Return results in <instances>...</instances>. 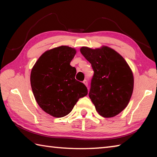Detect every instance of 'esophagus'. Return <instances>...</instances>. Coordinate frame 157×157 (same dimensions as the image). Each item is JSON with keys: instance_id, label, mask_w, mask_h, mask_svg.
<instances>
[{"instance_id": "1", "label": "esophagus", "mask_w": 157, "mask_h": 157, "mask_svg": "<svg viewBox=\"0 0 157 157\" xmlns=\"http://www.w3.org/2000/svg\"><path fill=\"white\" fill-rule=\"evenodd\" d=\"M83 83L85 84V85H86V86H88V82H87V80H86V79H84V80L83 81Z\"/></svg>"}]
</instances>
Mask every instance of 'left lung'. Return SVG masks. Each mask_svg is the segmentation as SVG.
I'll return each mask as SVG.
<instances>
[{
	"label": "left lung",
	"instance_id": "left-lung-1",
	"mask_svg": "<svg viewBox=\"0 0 157 157\" xmlns=\"http://www.w3.org/2000/svg\"><path fill=\"white\" fill-rule=\"evenodd\" d=\"M80 52L94 71L89 95L95 109L105 118L116 116L128 105L134 89L129 65L120 54L107 46L94 50L82 47Z\"/></svg>",
	"mask_w": 157,
	"mask_h": 157
}]
</instances>
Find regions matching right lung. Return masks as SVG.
<instances>
[{"instance_id":"add662e5","label":"right lung","mask_w":157,"mask_h":157,"mask_svg":"<svg viewBox=\"0 0 157 157\" xmlns=\"http://www.w3.org/2000/svg\"><path fill=\"white\" fill-rule=\"evenodd\" d=\"M75 50L62 46L45 52L32 69L30 83L45 112L57 118L71 112L79 98L86 96V86L75 78L76 68L70 65Z\"/></svg>"}]
</instances>
